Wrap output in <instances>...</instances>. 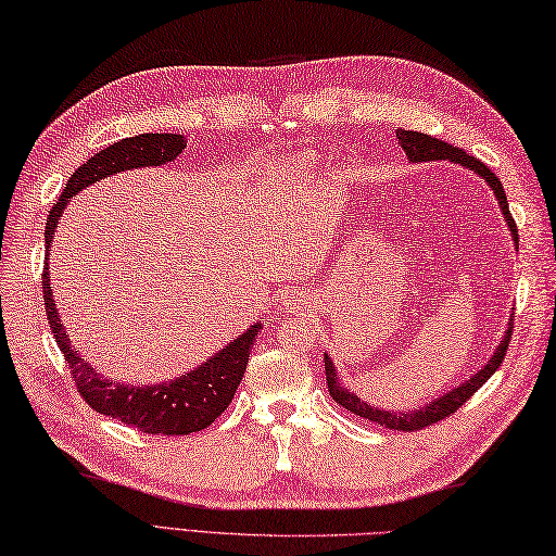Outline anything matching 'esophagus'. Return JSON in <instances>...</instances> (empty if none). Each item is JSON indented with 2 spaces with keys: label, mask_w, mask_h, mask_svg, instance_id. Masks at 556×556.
Masks as SVG:
<instances>
[{
  "label": "esophagus",
  "mask_w": 556,
  "mask_h": 556,
  "mask_svg": "<svg viewBox=\"0 0 556 556\" xmlns=\"http://www.w3.org/2000/svg\"><path fill=\"white\" fill-rule=\"evenodd\" d=\"M286 304L290 309H298V304H302V302L300 300H286Z\"/></svg>",
  "instance_id": "34e87169"
}]
</instances>
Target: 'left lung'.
I'll return each instance as SVG.
<instances>
[{
  "instance_id": "obj_1",
  "label": "left lung",
  "mask_w": 556,
  "mask_h": 556,
  "mask_svg": "<svg viewBox=\"0 0 556 556\" xmlns=\"http://www.w3.org/2000/svg\"><path fill=\"white\" fill-rule=\"evenodd\" d=\"M395 139H399L401 149L405 151L407 161L410 163H429V161H448V163H456L460 167H468L472 169L475 175H478L480 179H484L486 185H490V189L494 191L496 197V203H500V211L504 215V220L508 225V232H511L514 237V244L518 247V230H516V223L511 218V211H508V201H506V194H504V187L500 182V177H496L490 167H486L484 163H480L478 157L475 155H468L463 149H456V146H448L444 141L434 139V136H427V134H420V131H407V129H395ZM511 319H508V328L504 331V338L500 341V345H496V350L492 353V357L484 362V367L478 369L472 374L470 379H466L463 383H458L456 389H451L448 393L439 395V399H434L432 403H427L422 407H417V410H405V413H399V410H383V407H374L365 401H359L357 395L345 389L341 383V377H338V369L333 365V359L328 353H324V369H326V387L328 391H331L333 401L341 403L345 410L355 413L359 417H365V420L369 422H379L381 427H389V429H403V432H417V429H425L429 425H434L439 420H444V417H448L451 413H456L458 407L466 403L470 395L478 391L482 383L492 377V374L500 369L502 359L506 355V348H508V341H511Z\"/></svg>"
}]
</instances>
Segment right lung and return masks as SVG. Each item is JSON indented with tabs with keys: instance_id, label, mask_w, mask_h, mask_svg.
Instances as JSON below:
<instances>
[{
	"instance_id": "obj_1",
	"label": "right lung",
	"mask_w": 556,
	"mask_h": 556,
	"mask_svg": "<svg viewBox=\"0 0 556 556\" xmlns=\"http://www.w3.org/2000/svg\"><path fill=\"white\" fill-rule=\"evenodd\" d=\"M182 149H187L182 134H139L90 155L81 167L74 169L62 197L50 208L48 225H45V254L50 256L56 225H60L64 208L70 206L72 197H76L78 191L110 175L124 173V169L175 163ZM42 300L54 341L72 369L81 399L96 413L117 417L124 425L141 429L146 434L175 437L206 429L232 403V395L244 377L256 333L262 328V321L249 326L232 343L218 350L206 362H201L199 367L182 374V377L151 383V387H134V383H112L108 377L90 367L84 355L72 345V338L66 333L54 304L48 258H45L42 268Z\"/></svg>"
}]
</instances>
